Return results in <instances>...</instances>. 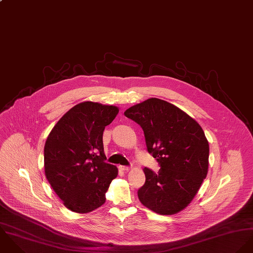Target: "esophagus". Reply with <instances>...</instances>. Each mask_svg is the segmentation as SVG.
Segmentation results:
<instances>
[{
  "mask_svg": "<svg viewBox=\"0 0 253 253\" xmlns=\"http://www.w3.org/2000/svg\"><path fill=\"white\" fill-rule=\"evenodd\" d=\"M119 168H120L121 170H123V171H129V170H131V167H129V166H123V165H120Z\"/></svg>",
  "mask_w": 253,
  "mask_h": 253,
  "instance_id": "obj_1",
  "label": "esophagus"
}]
</instances>
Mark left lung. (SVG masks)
Returning <instances> with one entry per match:
<instances>
[{"mask_svg":"<svg viewBox=\"0 0 253 253\" xmlns=\"http://www.w3.org/2000/svg\"><path fill=\"white\" fill-rule=\"evenodd\" d=\"M125 116L144 130L148 152L160 164L144 168L140 202L161 215L185 209L198 194L208 171L209 145L201 125L168 101L151 98L129 107Z\"/></svg>","mask_w":253,"mask_h":253,"instance_id":"1","label":"left lung"}]
</instances>
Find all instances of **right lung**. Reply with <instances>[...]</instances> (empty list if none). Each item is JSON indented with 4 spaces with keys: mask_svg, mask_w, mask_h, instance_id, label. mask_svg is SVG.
<instances>
[{
    "mask_svg": "<svg viewBox=\"0 0 253 253\" xmlns=\"http://www.w3.org/2000/svg\"><path fill=\"white\" fill-rule=\"evenodd\" d=\"M119 112L114 105L83 101L70 108L51 129L44 148L47 180L64 206L88 213L105 202L118 169L104 162L102 134Z\"/></svg>",
    "mask_w": 253,
    "mask_h": 253,
    "instance_id": "1",
    "label": "right lung"
}]
</instances>
